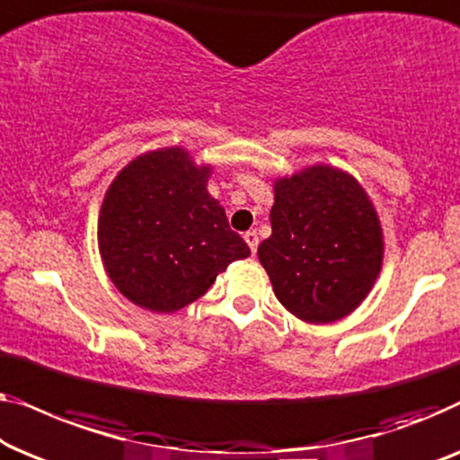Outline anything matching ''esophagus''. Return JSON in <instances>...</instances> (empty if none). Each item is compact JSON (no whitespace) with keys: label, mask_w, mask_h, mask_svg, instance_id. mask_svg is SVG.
<instances>
[{"label":"esophagus","mask_w":460,"mask_h":460,"mask_svg":"<svg viewBox=\"0 0 460 460\" xmlns=\"http://www.w3.org/2000/svg\"><path fill=\"white\" fill-rule=\"evenodd\" d=\"M243 239H245V243L250 245L252 254H256V250H258V235H256V231H248L243 235Z\"/></svg>","instance_id":"1"}]
</instances>
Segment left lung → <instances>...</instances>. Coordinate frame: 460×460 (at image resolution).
<instances>
[{
  "instance_id": "1",
  "label": "left lung",
  "mask_w": 460,
  "mask_h": 460,
  "mask_svg": "<svg viewBox=\"0 0 460 460\" xmlns=\"http://www.w3.org/2000/svg\"><path fill=\"white\" fill-rule=\"evenodd\" d=\"M269 239L258 261L297 319H344L375 286L384 262L377 210L352 174L314 164L275 181Z\"/></svg>"
}]
</instances>
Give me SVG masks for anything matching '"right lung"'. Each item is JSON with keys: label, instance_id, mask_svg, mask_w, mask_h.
<instances>
[{"label": "right lung", "instance_id": "1", "mask_svg": "<svg viewBox=\"0 0 460 460\" xmlns=\"http://www.w3.org/2000/svg\"><path fill=\"white\" fill-rule=\"evenodd\" d=\"M212 168L183 147L131 160L103 196L98 243L116 289L152 313H174L208 292L233 261L250 256L206 190Z\"/></svg>", "mask_w": 460, "mask_h": 460}]
</instances>
